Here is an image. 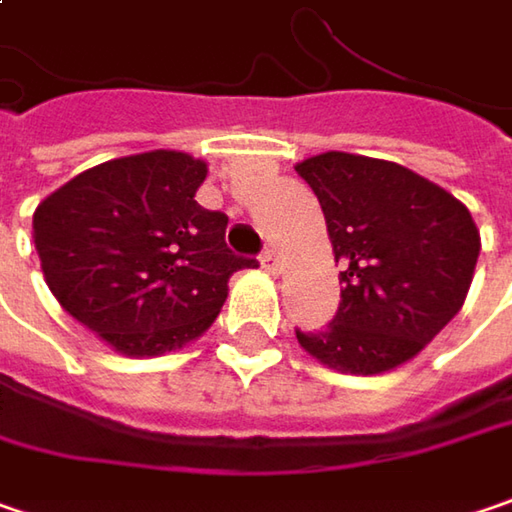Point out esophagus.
Segmentation results:
<instances>
[{
	"mask_svg": "<svg viewBox=\"0 0 512 512\" xmlns=\"http://www.w3.org/2000/svg\"><path fill=\"white\" fill-rule=\"evenodd\" d=\"M262 268L268 270V273H279L282 270V259H279V250L276 247H268L262 253Z\"/></svg>",
	"mask_w": 512,
	"mask_h": 512,
	"instance_id": "34e87169",
	"label": "esophagus"
}]
</instances>
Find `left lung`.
Masks as SVG:
<instances>
[{
	"label": "left lung",
	"mask_w": 512,
	"mask_h": 512,
	"mask_svg": "<svg viewBox=\"0 0 512 512\" xmlns=\"http://www.w3.org/2000/svg\"><path fill=\"white\" fill-rule=\"evenodd\" d=\"M320 198L340 270V308L299 345L343 374H383L412 357L464 305L481 236L444 187L395 161L322 152L296 164Z\"/></svg>",
	"instance_id": "8db88e82"
}]
</instances>
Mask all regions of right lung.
<instances>
[{"label": "right lung", "instance_id": "1", "mask_svg": "<svg viewBox=\"0 0 512 512\" xmlns=\"http://www.w3.org/2000/svg\"><path fill=\"white\" fill-rule=\"evenodd\" d=\"M207 164L155 149L74 175L34 213V244L57 302L129 357H158L201 337L250 268L227 242V216L195 192Z\"/></svg>", "mask_w": 512, "mask_h": 512}]
</instances>
